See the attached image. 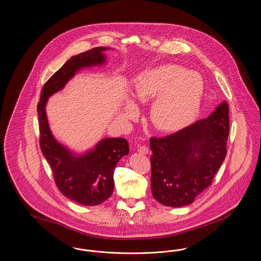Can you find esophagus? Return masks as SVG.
<instances>
[{"instance_id": "34e87169", "label": "esophagus", "mask_w": 261, "mask_h": 261, "mask_svg": "<svg viewBox=\"0 0 261 261\" xmlns=\"http://www.w3.org/2000/svg\"><path fill=\"white\" fill-rule=\"evenodd\" d=\"M138 151H139L140 153H142V154H147V153L149 152V148L146 147V146H142V147H140V148L138 149Z\"/></svg>"}]
</instances>
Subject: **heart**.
Returning <instances> with one entry per match:
<instances>
[{
  "label": "heart",
  "instance_id": "obj_1",
  "mask_svg": "<svg viewBox=\"0 0 261 261\" xmlns=\"http://www.w3.org/2000/svg\"><path fill=\"white\" fill-rule=\"evenodd\" d=\"M203 92L202 79L185 67L165 64L147 70L135 79L133 97L141 102L155 99L150 108V120L163 132L180 129L199 109ZM128 116L136 112L135 105L127 100Z\"/></svg>",
  "mask_w": 261,
  "mask_h": 261
}]
</instances>
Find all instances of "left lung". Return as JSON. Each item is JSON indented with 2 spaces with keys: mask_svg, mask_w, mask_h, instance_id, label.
<instances>
[{
  "mask_svg": "<svg viewBox=\"0 0 261 261\" xmlns=\"http://www.w3.org/2000/svg\"><path fill=\"white\" fill-rule=\"evenodd\" d=\"M229 108L224 100L211 115L168 136L150 138L153 198L185 206L212 184L227 154Z\"/></svg>",
  "mask_w": 261,
  "mask_h": 261,
  "instance_id": "8db88e82",
  "label": "left lung"
}]
</instances>
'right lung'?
I'll use <instances>...</instances> for the list:
<instances>
[{
	"instance_id": "add662e5",
	"label": "right lung",
	"mask_w": 261,
	"mask_h": 261,
	"mask_svg": "<svg viewBox=\"0 0 261 261\" xmlns=\"http://www.w3.org/2000/svg\"><path fill=\"white\" fill-rule=\"evenodd\" d=\"M108 50L110 48L98 47L70 58L45 83L37 106L40 148L51 167L56 185L66 198L87 206L100 204L112 196L114 167L129 153L128 141L124 138H106L94 149L76 155L53 136L46 105L50 96L63 89L78 70L103 64V51Z\"/></svg>"
}]
</instances>
